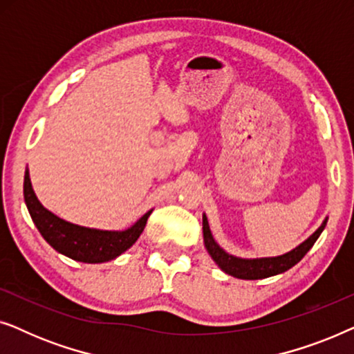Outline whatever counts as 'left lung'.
<instances>
[{"instance_id":"1","label":"left lung","mask_w":354,"mask_h":354,"mask_svg":"<svg viewBox=\"0 0 354 354\" xmlns=\"http://www.w3.org/2000/svg\"><path fill=\"white\" fill-rule=\"evenodd\" d=\"M326 224H327V219L324 221L322 225L319 227V229L314 232L308 240H304L301 245L282 256H275V258L243 259V258H236V256L225 253V251L216 243L214 239H212L209 224H207V219L205 214H203V236H205V246L207 253L211 254V258L214 259V263L219 266L225 274L234 275V277L243 279V280H258V279H266V277H272V275L282 274L285 270L292 269L295 264H298L299 261L304 258V254L313 248V245L316 243V240L319 239V235L322 234Z\"/></svg>"}]
</instances>
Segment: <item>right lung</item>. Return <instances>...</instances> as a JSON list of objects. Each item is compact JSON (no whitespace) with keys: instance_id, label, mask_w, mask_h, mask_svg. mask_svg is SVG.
I'll return each mask as SVG.
<instances>
[{"instance_id":"1","label":"right lung","mask_w":354,"mask_h":354,"mask_svg":"<svg viewBox=\"0 0 354 354\" xmlns=\"http://www.w3.org/2000/svg\"><path fill=\"white\" fill-rule=\"evenodd\" d=\"M24 200H26L33 224L57 253L88 264L106 263L127 251L138 240L153 211H148L125 230H98L71 224L53 214L38 201L32 188L28 169L24 176Z\"/></svg>"}]
</instances>
